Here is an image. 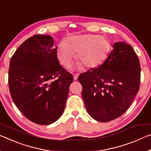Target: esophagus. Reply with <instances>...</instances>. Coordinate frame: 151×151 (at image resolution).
<instances>
[{
  "instance_id": "34e87169",
  "label": "esophagus",
  "mask_w": 151,
  "mask_h": 151,
  "mask_svg": "<svg viewBox=\"0 0 151 151\" xmlns=\"http://www.w3.org/2000/svg\"><path fill=\"white\" fill-rule=\"evenodd\" d=\"M78 74H73V78L74 80H76L78 78Z\"/></svg>"
}]
</instances>
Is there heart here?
Segmentation results:
<instances>
[{
  "instance_id": "heart-1",
  "label": "heart",
  "mask_w": 151,
  "mask_h": 151,
  "mask_svg": "<svg viewBox=\"0 0 151 151\" xmlns=\"http://www.w3.org/2000/svg\"><path fill=\"white\" fill-rule=\"evenodd\" d=\"M109 43L106 37L97 35H73L61 42L57 47V58L62 65L68 68L75 58L79 63L78 68L83 65L86 68H95L106 59L109 51Z\"/></svg>"
}]
</instances>
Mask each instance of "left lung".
<instances>
[{
  "label": "left lung",
  "mask_w": 151,
  "mask_h": 151,
  "mask_svg": "<svg viewBox=\"0 0 151 151\" xmlns=\"http://www.w3.org/2000/svg\"><path fill=\"white\" fill-rule=\"evenodd\" d=\"M140 65L132 47L116 42L101 66L78 76L88 113L95 120L107 122L128 109L140 88Z\"/></svg>",
  "instance_id": "obj_1"
}]
</instances>
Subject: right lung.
I'll list each match as a JSON object with an SVG mask.
<instances>
[{
	"label": "right lung",
	"instance_id": "add662e5",
	"mask_svg": "<svg viewBox=\"0 0 151 151\" xmlns=\"http://www.w3.org/2000/svg\"><path fill=\"white\" fill-rule=\"evenodd\" d=\"M50 35H35L12 56L9 86L12 99L23 116L40 125L60 118L73 75L60 65L57 46Z\"/></svg>",
	"mask_w": 151,
	"mask_h": 151
}]
</instances>
